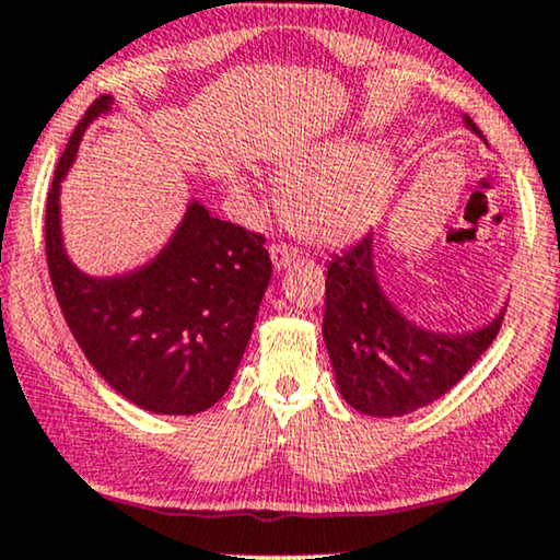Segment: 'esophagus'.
Masks as SVG:
<instances>
[{"label":"esophagus","instance_id":"1","mask_svg":"<svg viewBox=\"0 0 560 560\" xmlns=\"http://www.w3.org/2000/svg\"><path fill=\"white\" fill-rule=\"evenodd\" d=\"M268 250H271L273 268H287L296 256H300V250H296L294 245H287V243H273Z\"/></svg>","mask_w":560,"mask_h":560}]
</instances>
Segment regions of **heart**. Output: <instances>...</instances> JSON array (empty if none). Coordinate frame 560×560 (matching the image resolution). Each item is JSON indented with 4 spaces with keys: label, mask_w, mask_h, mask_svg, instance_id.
Returning <instances> with one entry per match:
<instances>
[{
    "label": "heart",
    "mask_w": 560,
    "mask_h": 560,
    "mask_svg": "<svg viewBox=\"0 0 560 560\" xmlns=\"http://www.w3.org/2000/svg\"><path fill=\"white\" fill-rule=\"evenodd\" d=\"M284 171H296L289 166ZM392 194V171L355 145H335L281 182V218L315 245H342L376 225Z\"/></svg>",
    "instance_id": "b5f03b06"
}]
</instances>
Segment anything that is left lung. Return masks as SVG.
<instances>
[{"label": "left lung", "instance_id": "8db88e82", "mask_svg": "<svg viewBox=\"0 0 560 560\" xmlns=\"http://www.w3.org/2000/svg\"><path fill=\"white\" fill-rule=\"evenodd\" d=\"M502 319L466 335L409 325L376 284L371 233L327 266L325 346L342 399L363 415L399 417L443 397L491 346Z\"/></svg>", "mask_w": 560, "mask_h": 560}]
</instances>
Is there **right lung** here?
<instances>
[{
    "label": "right lung",
    "mask_w": 560,
    "mask_h": 560,
    "mask_svg": "<svg viewBox=\"0 0 560 560\" xmlns=\"http://www.w3.org/2000/svg\"><path fill=\"white\" fill-rule=\"evenodd\" d=\"M109 96L89 104L58 159L46 199V260L63 319L86 361L148 412L194 415L233 382L271 279L266 237L189 205L151 266L119 279H89L66 258L58 189L79 140Z\"/></svg>",
    "instance_id": "right-lung-1"
}]
</instances>
